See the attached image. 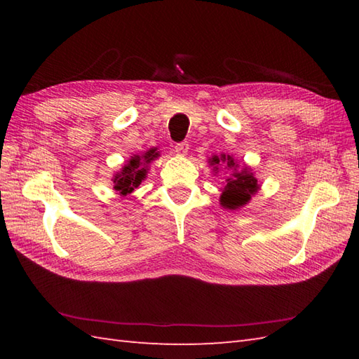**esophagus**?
<instances>
[{"label":"esophagus","instance_id":"1","mask_svg":"<svg viewBox=\"0 0 359 359\" xmlns=\"http://www.w3.org/2000/svg\"><path fill=\"white\" fill-rule=\"evenodd\" d=\"M188 149H189V147H188V143H187V142H182V143H177V144H175V147L172 148V151H174V154H177V156H180V157H184V156H187V154H188Z\"/></svg>","mask_w":359,"mask_h":359}]
</instances>
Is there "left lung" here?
Returning <instances> with one entry per match:
<instances>
[{"label":"left lung","instance_id":"obj_1","mask_svg":"<svg viewBox=\"0 0 359 359\" xmlns=\"http://www.w3.org/2000/svg\"><path fill=\"white\" fill-rule=\"evenodd\" d=\"M208 163L212 166L215 175L220 170L228 171L225 182H222L224 187L220 188L222 194H220L219 199L220 205L225 210H241L261 189L253 170L245 163L241 166V163L231 154H224L222 152L220 156H211L208 158Z\"/></svg>","mask_w":359,"mask_h":359}]
</instances>
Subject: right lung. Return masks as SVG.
<instances>
[{"label": "right lung", "instance_id": "1", "mask_svg": "<svg viewBox=\"0 0 359 359\" xmlns=\"http://www.w3.org/2000/svg\"><path fill=\"white\" fill-rule=\"evenodd\" d=\"M160 156L157 148H149L148 151L140 152V154H133L129 157L125 165L112 175V188L116 189V194L125 197L135 191L142 182L147 179L149 165Z\"/></svg>", "mask_w": 359, "mask_h": 359}]
</instances>
